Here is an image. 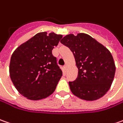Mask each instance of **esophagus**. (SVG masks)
Returning a JSON list of instances; mask_svg holds the SVG:
<instances>
[{"label": "esophagus", "instance_id": "esophagus-1", "mask_svg": "<svg viewBox=\"0 0 123 123\" xmlns=\"http://www.w3.org/2000/svg\"><path fill=\"white\" fill-rule=\"evenodd\" d=\"M63 69H64V70H65L66 72L67 71V66H66V65L63 66Z\"/></svg>", "mask_w": 123, "mask_h": 123}]
</instances>
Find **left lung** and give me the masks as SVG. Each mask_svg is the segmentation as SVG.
I'll return each mask as SVG.
<instances>
[{"label": "left lung", "instance_id": "1", "mask_svg": "<svg viewBox=\"0 0 123 123\" xmlns=\"http://www.w3.org/2000/svg\"><path fill=\"white\" fill-rule=\"evenodd\" d=\"M60 42L72 52L79 69L76 79L69 82L72 93L86 101L103 97L110 89L116 71L110 52L84 33L68 34Z\"/></svg>", "mask_w": 123, "mask_h": 123}]
</instances>
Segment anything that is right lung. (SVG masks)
Returning <instances> with one entry per match:
<instances>
[{
	"mask_svg": "<svg viewBox=\"0 0 123 123\" xmlns=\"http://www.w3.org/2000/svg\"><path fill=\"white\" fill-rule=\"evenodd\" d=\"M62 35L46 32L37 34L13 53L11 79L19 93L31 100L47 98L55 90L62 70L52 50Z\"/></svg>",
	"mask_w": 123,
	"mask_h": 123,
	"instance_id": "1",
	"label": "right lung"
}]
</instances>
